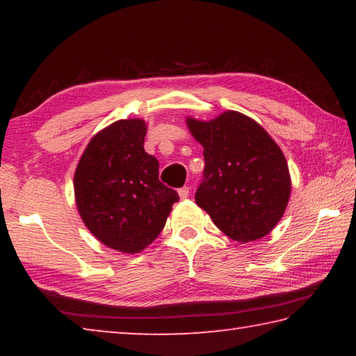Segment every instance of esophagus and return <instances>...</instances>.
Listing matches in <instances>:
<instances>
[{"mask_svg": "<svg viewBox=\"0 0 356 356\" xmlns=\"http://www.w3.org/2000/svg\"><path fill=\"white\" fill-rule=\"evenodd\" d=\"M179 196L182 197V200H186V197L190 196V188H188V186H182V188H179Z\"/></svg>", "mask_w": 356, "mask_h": 356, "instance_id": "1", "label": "esophagus"}]
</instances>
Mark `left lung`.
<instances>
[{
	"instance_id": "left-lung-1",
	"label": "left lung",
	"mask_w": 356,
	"mask_h": 356,
	"mask_svg": "<svg viewBox=\"0 0 356 356\" xmlns=\"http://www.w3.org/2000/svg\"><path fill=\"white\" fill-rule=\"evenodd\" d=\"M204 147V179L195 200L215 226L248 243L272 232L291 197L286 156L256 120L225 111L212 120L186 118Z\"/></svg>"
}]
</instances>
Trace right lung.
<instances>
[{"mask_svg": "<svg viewBox=\"0 0 356 356\" xmlns=\"http://www.w3.org/2000/svg\"><path fill=\"white\" fill-rule=\"evenodd\" d=\"M143 119L116 120L100 130L78 161L76 209L92 236L125 254L143 251L165 227L176 190L159 180V160L144 150Z\"/></svg>", "mask_w": 356, "mask_h": 356, "instance_id": "add662e5", "label": "right lung"}]
</instances>
